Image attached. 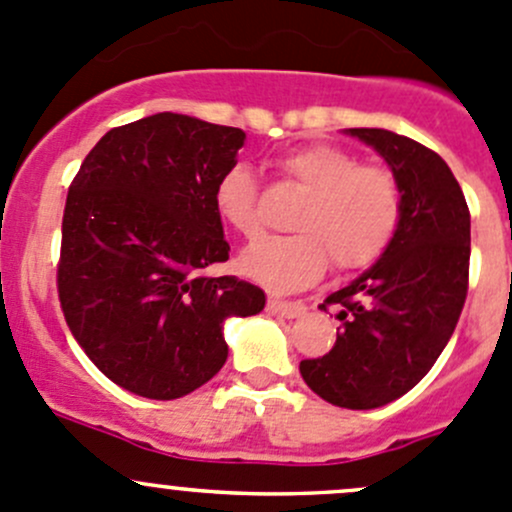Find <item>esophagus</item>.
<instances>
[{"label":"esophagus","instance_id":"obj_1","mask_svg":"<svg viewBox=\"0 0 512 512\" xmlns=\"http://www.w3.org/2000/svg\"><path fill=\"white\" fill-rule=\"evenodd\" d=\"M267 309H270L272 314H277V317L294 319V317H302V314L307 312V304L289 302V299H267Z\"/></svg>","mask_w":512,"mask_h":512}]
</instances>
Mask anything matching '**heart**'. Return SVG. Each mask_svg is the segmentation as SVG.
<instances>
[{"label":"heart","mask_w":512,"mask_h":512,"mask_svg":"<svg viewBox=\"0 0 512 512\" xmlns=\"http://www.w3.org/2000/svg\"><path fill=\"white\" fill-rule=\"evenodd\" d=\"M287 180L304 190L294 213V235L265 237L242 257V270L275 292L312 285L327 270L356 272L374 265L391 247L404 220V193L384 165H364L352 153L327 143L287 151L277 160ZM257 178L250 165L235 163L213 190L215 213L237 235H260Z\"/></svg>","instance_id":"1"}]
</instances>
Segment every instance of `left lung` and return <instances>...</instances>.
<instances>
[{
	"label": "left lung",
	"instance_id": "obj_1",
	"mask_svg": "<svg viewBox=\"0 0 512 512\" xmlns=\"http://www.w3.org/2000/svg\"><path fill=\"white\" fill-rule=\"evenodd\" d=\"M386 158L404 193V220L389 250L319 309L337 312V342L299 361L309 389L342 409H376L431 371L468 294L471 213L446 160L384 128H349Z\"/></svg>",
	"mask_w": 512,
	"mask_h": 512
}]
</instances>
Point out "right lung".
<instances>
[{"instance_id": "obj_1", "label": "right lung", "mask_w": 512, "mask_h": 512, "mask_svg": "<svg viewBox=\"0 0 512 512\" xmlns=\"http://www.w3.org/2000/svg\"><path fill=\"white\" fill-rule=\"evenodd\" d=\"M240 128L156 113L111 128L71 180L56 289L86 356L123 389L180 399L223 369L227 317H250L265 292L205 275L230 245L213 205L237 163Z\"/></svg>"}]
</instances>
